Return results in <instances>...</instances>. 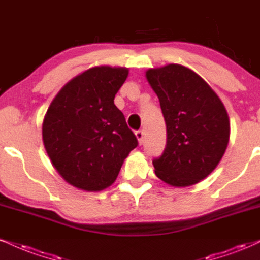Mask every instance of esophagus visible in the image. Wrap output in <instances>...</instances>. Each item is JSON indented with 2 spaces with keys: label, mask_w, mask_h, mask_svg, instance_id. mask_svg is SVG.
Returning <instances> with one entry per match:
<instances>
[{
  "label": "esophagus",
  "mask_w": 260,
  "mask_h": 260,
  "mask_svg": "<svg viewBox=\"0 0 260 260\" xmlns=\"http://www.w3.org/2000/svg\"><path fill=\"white\" fill-rule=\"evenodd\" d=\"M136 137H137V139H138L139 144H142L144 142V132H143V131H137Z\"/></svg>",
  "instance_id": "34e87169"
}]
</instances>
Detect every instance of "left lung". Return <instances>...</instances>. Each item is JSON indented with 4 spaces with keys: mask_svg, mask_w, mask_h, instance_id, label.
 <instances>
[{
    "mask_svg": "<svg viewBox=\"0 0 260 260\" xmlns=\"http://www.w3.org/2000/svg\"><path fill=\"white\" fill-rule=\"evenodd\" d=\"M145 76L167 127L164 154L152 161L155 174L172 186L198 184L214 171L228 148L226 109L211 86L183 65L149 69Z\"/></svg>",
    "mask_w": 260,
    "mask_h": 260,
    "instance_id": "left-lung-1",
    "label": "left lung"
}]
</instances>
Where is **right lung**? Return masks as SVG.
Here are the masks:
<instances>
[{
  "instance_id": "1",
  "label": "right lung",
  "mask_w": 260,
  "mask_h": 260,
  "mask_svg": "<svg viewBox=\"0 0 260 260\" xmlns=\"http://www.w3.org/2000/svg\"><path fill=\"white\" fill-rule=\"evenodd\" d=\"M127 68H90L70 80L53 99L42 123V139L53 167L80 190L100 191L118 176L138 145L115 94Z\"/></svg>"
}]
</instances>
